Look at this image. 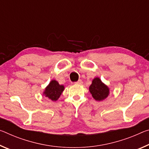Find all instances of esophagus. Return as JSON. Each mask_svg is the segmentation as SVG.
Here are the masks:
<instances>
[{
	"mask_svg": "<svg viewBox=\"0 0 149 149\" xmlns=\"http://www.w3.org/2000/svg\"><path fill=\"white\" fill-rule=\"evenodd\" d=\"M75 84H83V81H82L81 79H79V80H78V81H76V82H75Z\"/></svg>",
	"mask_w": 149,
	"mask_h": 149,
	"instance_id": "obj_1",
	"label": "esophagus"
}]
</instances>
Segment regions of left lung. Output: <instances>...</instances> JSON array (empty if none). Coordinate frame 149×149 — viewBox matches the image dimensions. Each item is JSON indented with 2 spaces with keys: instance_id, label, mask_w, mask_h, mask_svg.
Segmentation results:
<instances>
[{
  "instance_id": "obj_1",
  "label": "left lung",
  "mask_w": 149,
  "mask_h": 149,
  "mask_svg": "<svg viewBox=\"0 0 149 149\" xmlns=\"http://www.w3.org/2000/svg\"><path fill=\"white\" fill-rule=\"evenodd\" d=\"M89 91L93 97L96 101H102L107 97L109 94V89L107 86L102 83L99 77L93 79L92 84L89 87Z\"/></svg>"
}]
</instances>
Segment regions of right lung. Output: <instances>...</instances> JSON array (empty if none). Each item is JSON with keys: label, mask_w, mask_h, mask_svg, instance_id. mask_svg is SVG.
<instances>
[{"label": "right lung", "mask_w": 149, "mask_h": 149, "mask_svg": "<svg viewBox=\"0 0 149 149\" xmlns=\"http://www.w3.org/2000/svg\"><path fill=\"white\" fill-rule=\"evenodd\" d=\"M64 89V87L60 85L56 80H52L44 92V95L52 101H57Z\"/></svg>", "instance_id": "1"}]
</instances>
